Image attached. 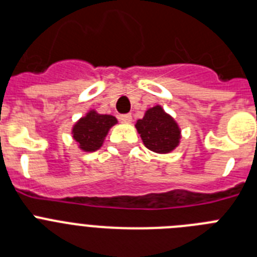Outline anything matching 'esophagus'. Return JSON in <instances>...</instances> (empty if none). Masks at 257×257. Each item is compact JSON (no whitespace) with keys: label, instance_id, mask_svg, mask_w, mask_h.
<instances>
[{"label":"esophagus","instance_id":"1","mask_svg":"<svg viewBox=\"0 0 257 257\" xmlns=\"http://www.w3.org/2000/svg\"><path fill=\"white\" fill-rule=\"evenodd\" d=\"M119 119H121V122H123V123H130L131 121H133V115L128 113V114H121L119 115Z\"/></svg>","mask_w":257,"mask_h":257}]
</instances>
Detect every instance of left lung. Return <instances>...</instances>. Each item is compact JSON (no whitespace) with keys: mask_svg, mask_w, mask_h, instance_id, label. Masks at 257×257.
<instances>
[{"mask_svg":"<svg viewBox=\"0 0 257 257\" xmlns=\"http://www.w3.org/2000/svg\"><path fill=\"white\" fill-rule=\"evenodd\" d=\"M135 127L145 147L156 153H170L180 143L178 123L160 105L148 109Z\"/></svg>","mask_w":257,"mask_h":257,"instance_id":"1","label":"left lung"}]
</instances>
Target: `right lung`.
<instances>
[{
  "label": "right lung",
  "instance_id": "obj_1",
  "mask_svg": "<svg viewBox=\"0 0 257 257\" xmlns=\"http://www.w3.org/2000/svg\"><path fill=\"white\" fill-rule=\"evenodd\" d=\"M117 123V118L90 110L73 126V139L83 152H95L103 145L109 128Z\"/></svg>",
  "mask_w": 257,
  "mask_h": 257
}]
</instances>
